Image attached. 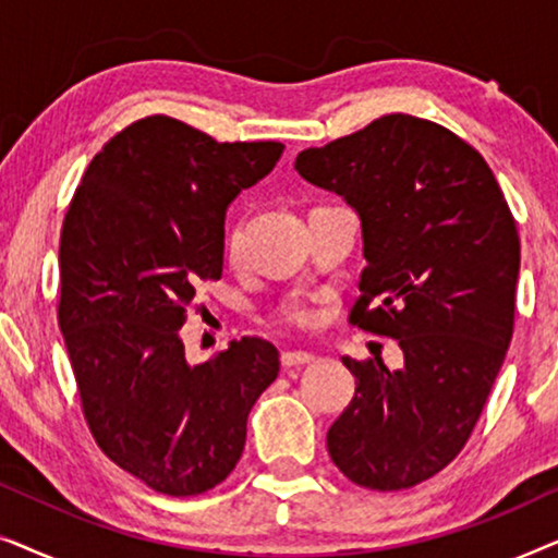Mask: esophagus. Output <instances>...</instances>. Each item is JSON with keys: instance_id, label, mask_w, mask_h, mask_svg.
Wrapping results in <instances>:
<instances>
[{"instance_id": "1", "label": "esophagus", "mask_w": 558, "mask_h": 558, "mask_svg": "<svg viewBox=\"0 0 558 558\" xmlns=\"http://www.w3.org/2000/svg\"><path fill=\"white\" fill-rule=\"evenodd\" d=\"M312 361H315V355L304 353V350H284L281 353V365L284 368H300V365H310Z\"/></svg>"}]
</instances>
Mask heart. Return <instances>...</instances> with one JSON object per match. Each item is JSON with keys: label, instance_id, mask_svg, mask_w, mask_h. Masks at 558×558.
<instances>
[{"label": "heart", "instance_id": "b5f03b06", "mask_svg": "<svg viewBox=\"0 0 558 558\" xmlns=\"http://www.w3.org/2000/svg\"><path fill=\"white\" fill-rule=\"evenodd\" d=\"M235 251H239V235L231 233L226 241V254L228 256H235ZM279 317L284 319L287 325H294V327H307L315 323V310H312V304L304 300V296H289V300L281 302L279 307Z\"/></svg>", "mask_w": 558, "mask_h": 558}]
</instances>
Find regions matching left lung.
<instances>
[{"label": "left lung", "instance_id": "1", "mask_svg": "<svg viewBox=\"0 0 558 558\" xmlns=\"http://www.w3.org/2000/svg\"><path fill=\"white\" fill-rule=\"evenodd\" d=\"M294 167L361 218L350 323L403 350L399 371L342 357L355 396L327 449L355 485L414 487L460 454L506 361L521 269L513 213L475 147L409 113L304 149Z\"/></svg>", "mask_w": 558, "mask_h": 558}]
</instances>
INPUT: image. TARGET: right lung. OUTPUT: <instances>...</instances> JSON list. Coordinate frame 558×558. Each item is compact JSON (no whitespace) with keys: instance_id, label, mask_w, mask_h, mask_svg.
Masks as SVG:
<instances>
[{"instance_id":"obj_1","label":"right lung","mask_w":558,"mask_h":558,"mask_svg":"<svg viewBox=\"0 0 558 558\" xmlns=\"http://www.w3.org/2000/svg\"><path fill=\"white\" fill-rule=\"evenodd\" d=\"M281 151L157 113L104 144L68 205L58 323L83 416L109 460L172 498L231 475L248 411L279 373L262 338L190 365L180 327L195 287L223 274L228 205Z\"/></svg>"}]
</instances>
